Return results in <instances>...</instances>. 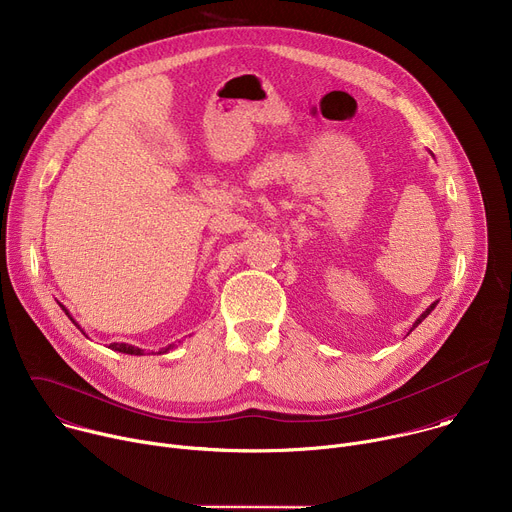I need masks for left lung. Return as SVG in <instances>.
Wrapping results in <instances>:
<instances>
[{
  "mask_svg": "<svg viewBox=\"0 0 512 512\" xmlns=\"http://www.w3.org/2000/svg\"><path fill=\"white\" fill-rule=\"evenodd\" d=\"M435 306H437V302H433V304H431V306H429V308H427V310H425V312H423V314H421V316L415 320V324H413V328H411L409 332H413V330H415V328H417V326H419V324H421V322H423V320H425V318L431 314V310H433ZM409 332H407V334H409Z\"/></svg>",
  "mask_w": 512,
  "mask_h": 512,
  "instance_id": "8db88e82",
  "label": "left lung"
}]
</instances>
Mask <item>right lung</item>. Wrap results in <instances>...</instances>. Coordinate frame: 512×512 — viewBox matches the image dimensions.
<instances>
[{"mask_svg": "<svg viewBox=\"0 0 512 512\" xmlns=\"http://www.w3.org/2000/svg\"><path fill=\"white\" fill-rule=\"evenodd\" d=\"M60 308H62V310L66 312V316L72 320V316L68 314V310H66L62 304H60ZM72 324H75L77 328H81V326H79L75 320H72ZM81 332L85 334V330H83V328H81ZM85 336H87V334H85ZM109 348H111V350H117V352H123V354H135V356H141V354H143V350H141V348H137V346H131V344H125V342H111V344H109ZM172 348H174V344H170V346L162 348V350H160V354H164V352H168V350H172Z\"/></svg>", "mask_w": 512, "mask_h": 512, "instance_id": "obj_1", "label": "right lung"}]
</instances>
